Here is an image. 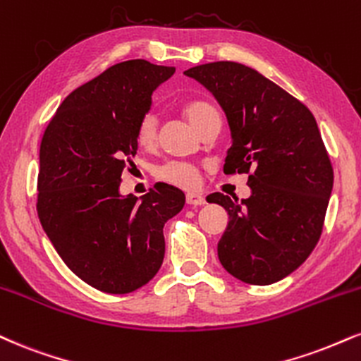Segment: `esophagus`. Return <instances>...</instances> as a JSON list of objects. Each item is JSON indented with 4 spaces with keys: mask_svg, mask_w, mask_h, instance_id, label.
I'll use <instances>...</instances> for the list:
<instances>
[{
    "mask_svg": "<svg viewBox=\"0 0 361 361\" xmlns=\"http://www.w3.org/2000/svg\"><path fill=\"white\" fill-rule=\"evenodd\" d=\"M186 203L192 207H200V205H205L207 200L203 195H200V193H188L186 195Z\"/></svg>",
    "mask_w": 361,
    "mask_h": 361,
    "instance_id": "obj_1",
    "label": "esophagus"
}]
</instances>
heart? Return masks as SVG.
<instances>
[{"label": "heart", "instance_id": "obj_1", "mask_svg": "<svg viewBox=\"0 0 361 361\" xmlns=\"http://www.w3.org/2000/svg\"><path fill=\"white\" fill-rule=\"evenodd\" d=\"M183 114L195 129L202 128L210 116L219 114L214 106L207 102H190L183 107ZM158 139V119L153 112H146L139 119L136 128V141L142 147H153ZM156 180L163 183L178 186V188H195L200 181V169L192 163L186 161H168L154 169Z\"/></svg>", "mask_w": 361, "mask_h": 361}]
</instances>
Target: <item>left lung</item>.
<instances>
[{
  "mask_svg": "<svg viewBox=\"0 0 361 361\" xmlns=\"http://www.w3.org/2000/svg\"><path fill=\"white\" fill-rule=\"evenodd\" d=\"M185 75L220 102L232 131L225 175H249L238 202L212 193L228 225L219 259L237 279L267 286L296 271L318 244L333 188V166L311 111L262 73L237 62H212Z\"/></svg>",
  "mask_w": 361,
  "mask_h": 361,
  "instance_id": "8db88e82",
  "label": "left lung"
}]
</instances>
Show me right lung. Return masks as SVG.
Segmentation results:
<instances>
[{
    "instance_id": "1",
    "label": "right lung",
    "mask_w": 361,
    "mask_h": 361,
    "mask_svg": "<svg viewBox=\"0 0 361 361\" xmlns=\"http://www.w3.org/2000/svg\"><path fill=\"white\" fill-rule=\"evenodd\" d=\"M173 73L147 60L112 65L68 94L43 133L38 219L67 267L102 293L128 294L153 279L164 224L185 205L183 192L166 183L141 202L119 195L139 119Z\"/></svg>"
}]
</instances>
